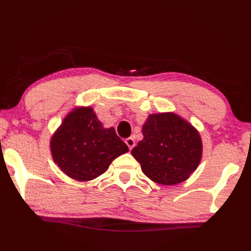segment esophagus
Listing matches in <instances>:
<instances>
[{
  "label": "esophagus",
  "instance_id": "obj_1",
  "mask_svg": "<svg viewBox=\"0 0 251 251\" xmlns=\"http://www.w3.org/2000/svg\"><path fill=\"white\" fill-rule=\"evenodd\" d=\"M125 143L126 146L128 147L129 150H131L132 148H134L136 146V142H135V138L134 137H129V138H126L125 139Z\"/></svg>",
  "mask_w": 251,
  "mask_h": 251
}]
</instances>
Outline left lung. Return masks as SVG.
Segmentation results:
<instances>
[{
	"instance_id": "1",
	"label": "left lung",
	"mask_w": 251,
	"mask_h": 251,
	"mask_svg": "<svg viewBox=\"0 0 251 251\" xmlns=\"http://www.w3.org/2000/svg\"><path fill=\"white\" fill-rule=\"evenodd\" d=\"M143 140L131 150L147 177L154 182L174 185L182 182L199 166L201 137L193 127L174 113L149 116Z\"/></svg>"
}]
</instances>
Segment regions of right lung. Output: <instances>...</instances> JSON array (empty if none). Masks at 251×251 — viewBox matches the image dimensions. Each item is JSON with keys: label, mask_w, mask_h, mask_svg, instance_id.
<instances>
[{"label": "right lung", "mask_w": 251, "mask_h": 251, "mask_svg": "<svg viewBox=\"0 0 251 251\" xmlns=\"http://www.w3.org/2000/svg\"><path fill=\"white\" fill-rule=\"evenodd\" d=\"M50 149L62 172L78 181L97 178L113 159L128 152L113 127L103 128L90 108L74 110L63 120Z\"/></svg>", "instance_id": "1"}]
</instances>
